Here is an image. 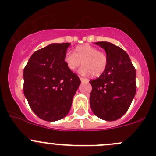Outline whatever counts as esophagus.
Wrapping results in <instances>:
<instances>
[{"label":"esophagus","mask_w":156,"mask_h":156,"mask_svg":"<svg viewBox=\"0 0 156 156\" xmlns=\"http://www.w3.org/2000/svg\"><path fill=\"white\" fill-rule=\"evenodd\" d=\"M79 78H80V80H81V81H82V82H83V81H88L87 78H83V77H81V76H80Z\"/></svg>","instance_id":"obj_1"}]
</instances>
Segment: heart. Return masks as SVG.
Instances as JSON below:
<instances>
[{
    "label": "heart",
    "mask_w": 156,
    "mask_h": 156,
    "mask_svg": "<svg viewBox=\"0 0 156 156\" xmlns=\"http://www.w3.org/2000/svg\"><path fill=\"white\" fill-rule=\"evenodd\" d=\"M63 60L70 71H75L82 63L83 66L80 73L95 77H99L105 72L108 63L107 55L104 52L88 44L77 46L74 53L67 51Z\"/></svg>",
    "instance_id": "heart-1"
}]
</instances>
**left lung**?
Returning <instances> with one entry per match:
<instances>
[{"label":"left lung","mask_w":156,"mask_h":156,"mask_svg":"<svg viewBox=\"0 0 156 156\" xmlns=\"http://www.w3.org/2000/svg\"><path fill=\"white\" fill-rule=\"evenodd\" d=\"M95 44L105 49L108 63L105 72L90 81V104L93 114L104 120L114 121L128 111L136 93V71L124 50L108 42Z\"/></svg>","instance_id":"left-lung-1"}]
</instances>
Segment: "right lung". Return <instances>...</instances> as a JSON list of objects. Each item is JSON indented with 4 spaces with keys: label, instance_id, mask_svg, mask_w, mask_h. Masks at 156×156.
<instances>
[{
    "label": "right lung",
    "instance_id": "1",
    "mask_svg": "<svg viewBox=\"0 0 156 156\" xmlns=\"http://www.w3.org/2000/svg\"><path fill=\"white\" fill-rule=\"evenodd\" d=\"M70 43H54L34 52L24 69V94L34 114L48 122L67 115L81 81L64 63Z\"/></svg>",
    "mask_w": 156,
    "mask_h": 156
}]
</instances>
